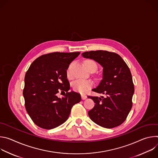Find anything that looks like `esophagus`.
Wrapping results in <instances>:
<instances>
[{"instance_id":"esophagus-1","label":"esophagus","mask_w":158,"mask_h":158,"mask_svg":"<svg viewBox=\"0 0 158 158\" xmlns=\"http://www.w3.org/2000/svg\"><path fill=\"white\" fill-rule=\"evenodd\" d=\"M81 98H82V99H83V100H84V99H87V96H85V95H84V94H81Z\"/></svg>"}]
</instances>
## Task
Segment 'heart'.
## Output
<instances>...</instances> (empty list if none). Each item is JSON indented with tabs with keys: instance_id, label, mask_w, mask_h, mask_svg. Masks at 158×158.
<instances>
[{
	"instance_id": "obj_1",
	"label": "heart",
	"mask_w": 158,
	"mask_h": 158,
	"mask_svg": "<svg viewBox=\"0 0 158 158\" xmlns=\"http://www.w3.org/2000/svg\"><path fill=\"white\" fill-rule=\"evenodd\" d=\"M85 65L88 70H91L93 68H96L97 69L96 63L92 60H87L85 61ZM67 77L69 79L72 78V75L71 73L70 67L67 70ZM93 85V82L91 80H84V79H78L74 81L72 87L74 91L79 93L81 94H85L89 90Z\"/></svg>"
}]
</instances>
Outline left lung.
<instances>
[{"instance_id":"1","label":"left lung","mask_w":158,"mask_h":158,"mask_svg":"<svg viewBox=\"0 0 158 158\" xmlns=\"http://www.w3.org/2000/svg\"><path fill=\"white\" fill-rule=\"evenodd\" d=\"M82 55L94 59L103 67L102 79L92 91L104 94V96H87L96 104L88 112L89 118L96 124L106 128L121 125L132 108L134 93L132 75L127 65L115 52L91 51Z\"/></svg>"}]
</instances>
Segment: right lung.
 <instances>
[{
    "instance_id": "add662e5",
    "label": "right lung",
    "mask_w": 158,
    "mask_h": 158,
    "mask_svg": "<svg viewBox=\"0 0 158 158\" xmlns=\"http://www.w3.org/2000/svg\"><path fill=\"white\" fill-rule=\"evenodd\" d=\"M76 52H52L37 58L24 78L25 107L32 121L39 127L51 129L68 119L73 106L81 100L80 94L71 91L67 69L79 55ZM64 92V97L56 95Z\"/></svg>"
}]
</instances>
